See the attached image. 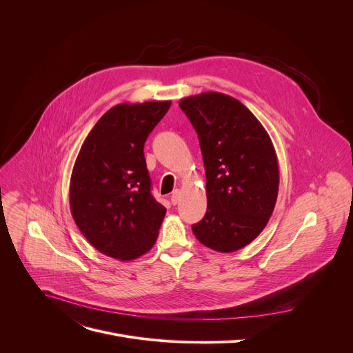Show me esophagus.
I'll return each mask as SVG.
<instances>
[{
  "label": "esophagus",
  "mask_w": 353,
  "mask_h": 353,
  "mask_svg": "<svg viewBox=\"0 0 353 353\" xmlns=\"http://www.w3.org/2000/svg\"><path fill=\"white\" fill-rule=\"evenodd\" d=\"M180 198H181V191L180 190H176L173 194H172V204L173 205H176V204H179V201H180Z\"/></svg>",
  "instance_id": "1"
}]
</instances>
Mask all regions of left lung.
Returning a JSON list of instances; mask_svg holds the SVG:
<instances>
[{
    "label": "left lung",
    "mask_w": 353,
    "mask_h": 353,
    "mask_svg": "<svg viewBox=\"0 0 353 353\" xmlns=\"http://www.w3.org/2000/svg\"><path fill=\"white\" fill-rule=\"evenodd\" d=\"M179 106L196 131L207 174L208 207L192 233L232 253L253 241L274 211L279 170L272 141L256 116L225 93L188 96Z\"/></svg>",
    "instance_id": "left-lung-1"
}]
</instances>
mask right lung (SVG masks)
Listing matches in <instances>:
<instances>
[{"label": "right lung", "mask_w": 353, "mask_h": 353, "mask_svg": "<svg viewBox=\"0 0 353 353\" xmlns=\"http://www.w3.org/2000/svg\"><path fill=\"white\" fill-rule=\"evenodd\" d=\"M170 105V100L117 105L81 146L70 181L71 214L105 256L135 260L158 239L166 208L150 192L143 145Z\"/></svg>", "instance_id": "obj_1"}]
</instances>
